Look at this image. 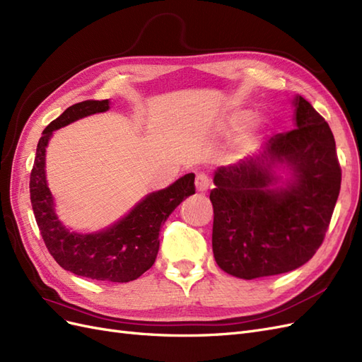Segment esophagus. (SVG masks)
Wrapping results in <instances>:
<instances>
[{
    "instance_id": "esophagus-1",
    "label": "esophagus",
    "mask_w": 362,
    "mask_h": 362,
    "mask_svg": "<svg viewBox=\"0 0 362 362\" xmlns=\"http://www.w3.org/2000/svg\"><path fill=\"white\" fill-rule=\"evenodd\" d=\"M194 185H196V190L199 193H205L208 190V185H210V180H208L205 173H198L196 175Z\"/></svg>"
}]
</instances>
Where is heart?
Listing matches in <instances>:
<instances>
[{"mask_svg": "<svg viewBox=\"0 0 362 362\" xmlns=\"http://www.w3.org/2000/svg\"><path fill=\"white\" fill-rule=\"evenodd\" d=\"M257 113L254 110H247V108H238L234 110L223 119L221 125V133L226 137L237 136L235 149L240 154H245L250 149L257 146L258 141L264 137L269 129L270 124L267 119H257Z\"/></svg>", "mask_w": 362, "mask_h": 362, "instance_id": "heart-1", "label": "heart"}]
</instances>
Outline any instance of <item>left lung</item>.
Masks as SVG:
<instances>
[{"label": "left lung", "mask_w": 362, "mask_h": 362, "mask_svg": "<svg viewBox=\"0 0 362 362\" xmlns=\"http://www.w3.org/2000/svg\"><path fill=\"white\" fill-rule=\"evenodd\" d=\"M294 128L214 170L213 254L240 279L299 269L320 247L341 185L334 134L296 95Z\"/></svg>", "instance_id": "1"}]
</instances>
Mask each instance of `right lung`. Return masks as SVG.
<instances>
[{
	"mask_svg": "<svg viewBox=\"0 0 362 362\" xmlns=\"http://www.w3.org/2000/svg\"><path fill=\"white\" fill-rule=\"evenodd\" d=\"M110 105V100L74 104L43 129L30 175V199L43 242L60 267L89 279L129 282L156 262L161 223L185 198L194 194V173L184 175L166 189L148 193L125 216L100 231L76 233L63 225L47 181L48 144L54 131L104 113Z\"/></svg>",
	"mask_w": 362,
	"mask_h": 362,
	"instance_id": "add662e5",
	"label": "right lung"
}]
</instances>
